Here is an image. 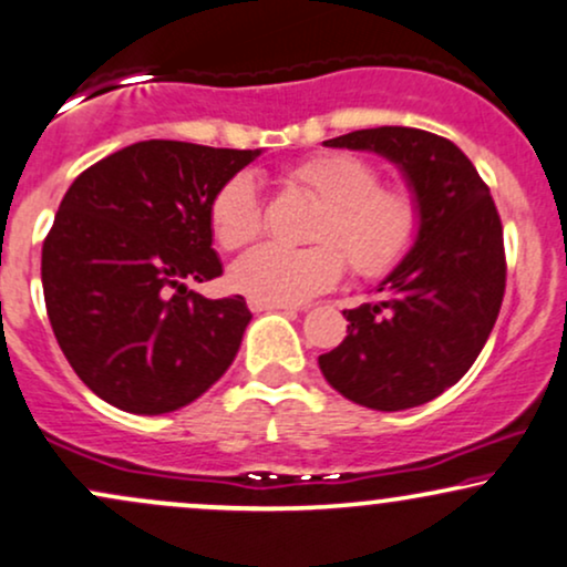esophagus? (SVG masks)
<instances>
[{
	"label": "esophagus",
	"instance_id": "esophagus-1",
	"mask_svg": "<svg viewBox=\"0 0 567 567\" xmlns=\"http://www.w3.org/2000/svg\"><path fill=\"white\" fill-rule=\"evenodd\" d=\"M251 312H268V310H291V305H270V302H257V299H249Z\"/></svg>",
	"mask_w": 567,
	"mask_h": 567
}]
</instances>
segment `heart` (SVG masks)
Returning a JSON list of instances; mask_svg holds the SVG:
<instances>
[{
  "mask_svg": "<svg viewBox=\"0 0 567 567\" xmlns=\"http://www.w3.org/2000/svg\"><path fill=\"white\" fill-rule=\"evenodd\" d=\"M291 183L321 202L308 249L265 244L230 268L238 295L270 305H295L331 289L348 257L361 278L390 272L414 246L422 206L409 188L382 185L379 169L352 153H321L289 172ZM209 225L223 249L236 251L262 233V202L255 177L238 172L215 193Z\"/></svg>",
  "mask_w": 567,
  "mask_h": 567,
  "instance_id": "obj_1",
  "label": "heart"
}]
</instances>
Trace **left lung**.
Instances as JSON below:
<instances>
[{
	"instance_id": "obj_1",
	"label": "left lung",
	"mask_w": 567,
	"mask_h": 567,
	"mask_svg": "<svg viewBox=\"0 0 567 567\" xmlns=\"http://www.w3.org/2000/svg\"><path fill=\"white\" fill-rule=\"evenodd\" d=\"M323 145L374 151L401 166L422 228L374 299L344 310L348 337L318 365L352 403L414 409L456 384L488 342L507 286L502 219L470 158L441 135L377 126Z\"/></svg>"
}]
</instances>
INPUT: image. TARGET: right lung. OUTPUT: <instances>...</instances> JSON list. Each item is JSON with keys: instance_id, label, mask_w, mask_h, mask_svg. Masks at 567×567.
Here are the masks:
<instances>
[{"instance_id": "1", "label": "right lung", "mask_w": 567, "mask_h": 567, "mask_svg": "<svg viewBox=\"0 0 567 567\" xmlns=\"http://www.w3.org/2000/svg\"><path fill=\"white\" fill-rule=\"evenodd\" d=\"M259 151L143 140L73 179L42 246L52 331L76 377L130 414L204 395L251 321L241 295L188 284L223 276L209 204Z\"/></svg>"}]
</instances>
